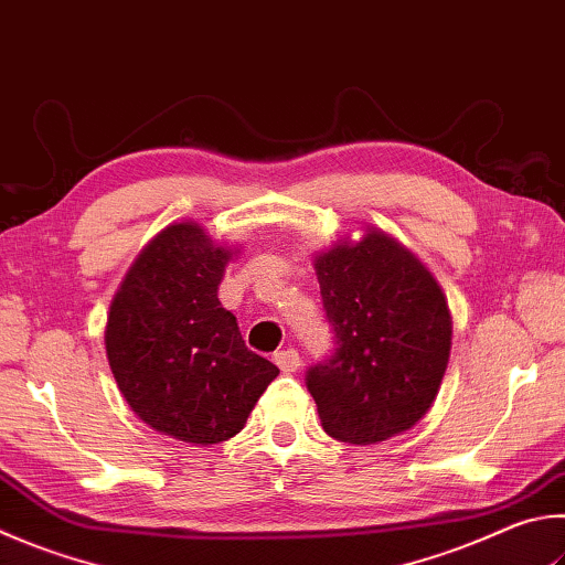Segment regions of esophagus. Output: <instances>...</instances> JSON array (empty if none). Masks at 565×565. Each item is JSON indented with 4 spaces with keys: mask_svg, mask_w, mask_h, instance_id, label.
<instances>
[{
    "mask_svg": "<svg viewBox=\"0 0 565 565\" xmlns=\"http://www.w3.org/2000/svg\"><path fill=\"white\" fill-rule=\"evenodd\" d=\"M274 363L281 367L284 373H296L301 367V355L294 348H286V351H279L274 355Z\"/></svg>",
    "mask_w": 565,
    "mask_h": 565,
    "instance_id": "34e87169",
    "label": "esophagus"
}]
</instances>
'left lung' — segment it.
<instances>
[{
	"label": "left lung",
	"mask_w": 565,
	"mask_h": 565,
	"mask_svg": "<svg viewBox=\"0 0 565 565\" xmlns=\"http://www.w3.org/2000/svg\"><path fill=\"white\" fill-rule=\"evenodd\" d=\"M335 353L306 385L331 437L377 445L433 407L452 351V313L433 271L367 224L313 256Z\"/></svg>",
	"instance_id": "left-lung-1"
}]
</instances>
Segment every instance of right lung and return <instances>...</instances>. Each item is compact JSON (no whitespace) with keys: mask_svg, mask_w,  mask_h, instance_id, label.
I'll use <instances>...</instances> for the list:
<instances>
[{"mask_svg":"<svg viewBox=\"0 0 565 565\" xmlns=\"http://www.w3.org/2000/svg\"><path fill=\"white\" fill-rule=\"evenodd\" d=\"M239 247L172 222L140 249L110 301L106 355L132 413L156 433L220 445L244 429L279 367L252 353L217 299Z\"/></svg>","mask_w":565,"mask_h":565,"instance_id":"1","label":"right lung"}]
</instances>
